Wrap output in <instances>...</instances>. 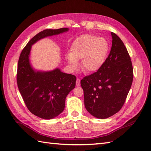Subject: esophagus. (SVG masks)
<instances>
[{"label":"esophagus","mask_w":151,"mask_h":151,"mask_svg":"<svg viewBox=\"0 0 151 151\" xmlns=\"http://www.w3.org/2000/svg\"><path fill=\"white\" fill-rule=\"evenodd\" d=\"M80 85H81V83H80V80L79 79H78L76 80V86H79Z\"/></svg>","instance_id":"obj_1"}]
</instances>
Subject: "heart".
Segmentation results:
<instances>
[{"mask_svg":"<svg viewBox=\"0 0 151 151\" xmlns=\"http://www.w3.org/2000/svg\"><path fill=\"white\" fill-rule=\"evenodd\" d=\"M109 50V43L105 39L83 35L72 42L66 61L70 69L75 70L78 67V61L81 60V67L85 72H93L104 64Z\"/></svg>","mask_w":151,"mask_h":151,"instance_id":"1","label":"heart"}]
</instances>
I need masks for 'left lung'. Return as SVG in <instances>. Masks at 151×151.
I'll return each instance as SVG.
<instances>
[{
    "label": "left lung",
    "instance_id": "left-lung-1",
    "mask_svg": "<svg viewBox=\"0 0 151 151\" xmlns=\"http://www.w3.org/2000/svg\"><path fill=\"white\" fill-rule=\"evenodd\" d=\"M112 48L103 66L81 81L85 106L90 114L106 119L122 109L131 87L133 69L123 41L111 32Z\"/></svg>",
    "mask_w": 151,
    "mask_h": 151
}]
</instances>
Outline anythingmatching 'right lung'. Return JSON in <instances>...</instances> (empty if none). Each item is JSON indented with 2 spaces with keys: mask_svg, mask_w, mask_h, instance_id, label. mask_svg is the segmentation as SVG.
Returning <instances> with one entry per match:
<instances>
[{
  "mask_svg": "<svg viewBox=\"0 0 151 151\" xmlns=\"http://www.w3.org/2000/svg\"><path fill=\"white\" fill-rule=\"evenodd\" d=\"M68 31L66 28L43 30L30 40L19 57L17 76L19 92L29 111L42 119L55 118L64 110L66 96L75 88L76 78L59 68L50 71L35 69L29 60L32 46L42 39Z\"/></svg>",
  "mask_w": 151,
  "mask_h": 151,
  "instance_id": "right-lung-1",
  "label": "right lung"
}]
</instances>
